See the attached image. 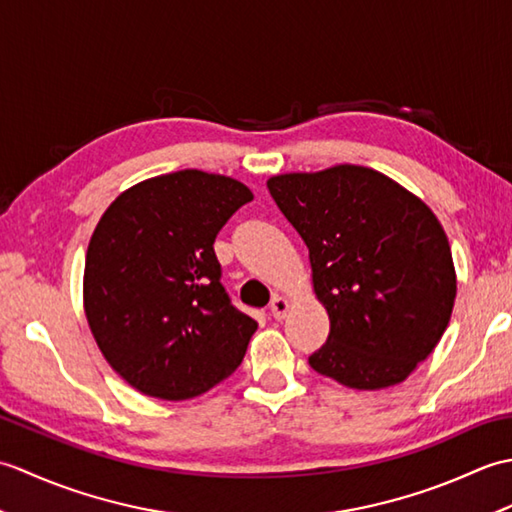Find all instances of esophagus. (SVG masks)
Masks as SVG:
<instances>
[{"mask_svg": "<svg viewBox=\"0 0 512 512\" xmlns=\"http://www.w3.org/2000/svg\"><path fill=\"white\" fill-rule=\"evenodd\" d=\"M288 310H290V301L286 297L275 295L273 301H270V314H273L277 321L286 319L288 317Z\"/></svg>", "mask_w": 512, "mask_h": 512, "instance_id": "1", "label": "esophagus"}]
</instances>
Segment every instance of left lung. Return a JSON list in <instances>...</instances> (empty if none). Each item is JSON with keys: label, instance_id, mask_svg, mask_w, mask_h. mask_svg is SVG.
<instances>
[{"label": "left lung", "instance_id": "8db88e82", "mask_svg": "<svg viewBox=\"0 0 512 512\" xmlns=\"http://www.w3.org/2000/svg\"><path fill=\"white\" fill-rule=\"evenodd\" d=\"M266 184L308 246L314 295L330 317L310 367L350 389L402 383L436 350L458 290L438 217L369 167L281 173Z\"/></svg>", "mask_w": 512, "mask_h": 512}]
</instances>
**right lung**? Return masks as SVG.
Wrapping results in <instances>:
<instances>
[{"instance_id": "right-lung-1", "label": "right lung", "mask_w": 512, "mask_h": 512, "mask_svg": "<svg viewBox=\"0 0 512 512\" xmlns=\"http://www.w3.org/2000/svg\"><path fill=\"white\" fill-rule=\"evenodd\" d=\"M253 193L184 169L134 184L90 237L83 308L105 361L140 394L189 400L242 363L257 321L231 306L213 242Z\"/></svg>"}]
</instances>
